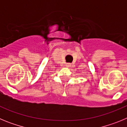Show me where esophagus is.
I'll return each mask as SVG.
<instances>
[{"label":"esophagus","mask_w":127,"mask_h":127,"mask_svg":"<svg viewBox=\"0 0 127 127\" xmlns=\"http://www.w3.org/2000/svg\"><path fill=\"white\" fill-rule=\"evenodd\" d=\"M70 65H71V64H69V63H67V64H66V67H70Z\"/></svg>","instance_id":"obj_1"}]
</instances>
